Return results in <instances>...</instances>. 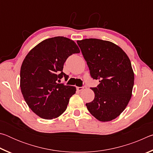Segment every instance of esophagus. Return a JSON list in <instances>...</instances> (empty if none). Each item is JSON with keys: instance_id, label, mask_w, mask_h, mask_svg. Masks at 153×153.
<instances>
[{"instance_id": "34e87169", "label": "esophagus", "mask_w": 153, "mask_h": 153, "mask_svg": "<svg viewBox=\"0 0 153 153\" xmlns=\"http://www.w3.org/2000/svg\"><path fill=\"white\" fill-rule=\"evenodd\" d=\"M84 87H77V90H78V91H82V90H84Z\"/></svg>"}]
</instances>
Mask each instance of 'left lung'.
<instances>
[{"instance_id": "1", "label": "left lung", "mask_w": 153, "mask_h": 153, "mask_svg": "<svg viewBox=\"0 0 153 153\" xmlns=\"http://www.w3.org/2000/svg\"><path fill=\"white\" fill-rule=\"evenodd\" d=\"M77 43L90 76L100 82L97 88H91L94 98L86 104L88 110L100 121L113 120L131 99L134 74L130 60L120 46L109 41L89 38Z\"/></svg>"}]
</instances>
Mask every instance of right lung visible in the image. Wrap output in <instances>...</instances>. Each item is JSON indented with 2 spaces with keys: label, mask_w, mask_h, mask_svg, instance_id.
Segmentation results:
<instances>
[{
  "label": "right lung",
  "mask_w": 153,
  "mask_h": 153,
  "mask_svg": "<svg viewBox=\"0 0 153 153\" xmlns=\"http://www.w3.org/2000/svg\"><path fill=\"white\" fill-rule=\"evenodd\" d=\"M80 52L74 40L56 36L42 41L31 50L20 70V88L28 107L38 116L53 120L66 110L75 86L59 84L66 59Z\"/></svg>",
  "instance_id": "add662e5"
}]
</instances>
